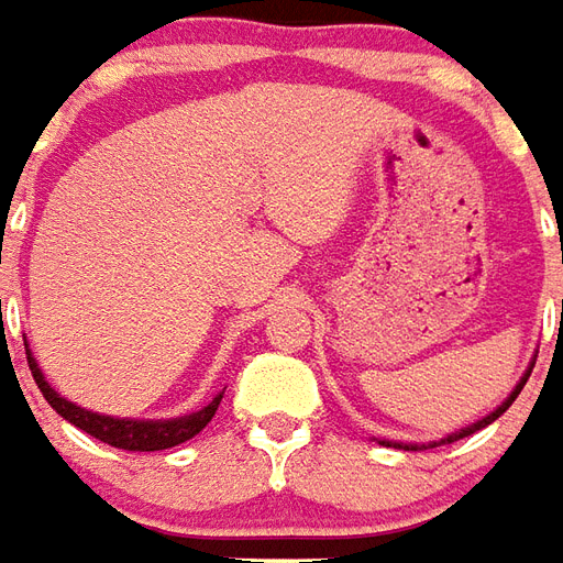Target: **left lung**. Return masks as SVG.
<instances>
[{
    "mask_svg": "<svg viewBox=\"0 0 563 563\" xmlns=\"http://www.w3.org/2000/svg\"><path fill=\"white\" fill-rule=\"evenodd\" d=\"M528 377H531V371H528V374H525V377H521V383L519 386H516V391H512V395H509L507 401L500 404V407H497L495 413L492 416H485V419H479V422L476 424H467V428H464V431H459V434H449L446 440H440V443H455V440H461V437H471L473 431H479V428H485V424H492L497 419V416H504L509 410V404L516 401V398H519V391H521V386H525V383H528ZM386 446H391V443H386ZM398 446H401V443H398ZM431 446H437V443H431ZM404 449H424V446H404Z\"/></svg>",
    "mask_w": 563,
    "mask_h": 563,
    "instance_id": "left-lung-1",
    "label": "left lung"
}]
</instances>
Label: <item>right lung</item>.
<instances>
[{
	"label": "right lung",
	"instance_id": "right-lung-1",
	"mask_svg": "<svg viewBox=\"0 0 563 563\" xmlns=\"http://www.w3.org/2000/svg\"><path fill=\"white\" fill-rule=\"evenodd\" d=\"M26 362H30V371L35 383H38V389H42L44 401L54 407L56 413L68 419V422L80 428V431H87L96 440H102L108 446L117 449H129V452H159V449H172L177 443H184L189 437H196L205 424L213 419L217 413V407H220L222 395H217L213 401L205 407V410H198V413L180 416V419H168V422H139V419H114V416H99L90 413V410H84L78 404L66 401V398H59L51 386H47V379L35 365V358L26 350Z\"/></svg>",
	"mask_w": 563,
	"mask_h": 563
}]
</instances>
